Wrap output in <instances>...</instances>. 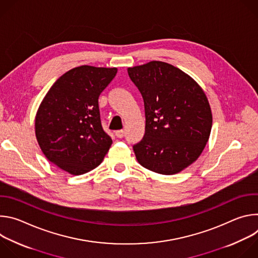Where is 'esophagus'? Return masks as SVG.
I'll list each match as a JSON object with an SVG mask.
<instances>
[{
    "instance_id": "esophagus-1",
    "label": "esophagus",
    "mask_w": 258,
    "mask_h": 258,
    "mask_svg": "<svg viewBox=\"0 0 258 258\" xmlns=\"http://www.w3.org/2000/svg\"><path fill=\"white\" fill-rule=\"evenodd\" d=\"M115 136L117 138H122L124 136V131L123 130H119V131H116L115 132Z\"/></svg>"
}]
</instances>
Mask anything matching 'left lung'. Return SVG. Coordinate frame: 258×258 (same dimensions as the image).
<instances>
[{
  "label": "left lung",
  "mask_w": 258,
  "mask_h": 258,
  "mask_svg": "<svg viewBox=\"0 0 258 258\" xmlns=\"http://www.w3.org/2000/svg\"><path fill=\"white\" fill-rule=\"evenodd\" d=\"M145 104L143 140L134 146L138 162L160 174L194 163L208 142L212 113L203 89L186 72L162 61L128 67Z\"/></svg>",
  "instance_id": "obj_1"
}]
</instances>
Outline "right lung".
Wrapping results in <instances>:
<instances>
[{"mask_svg":"<svg viewBox=\"0 0 258 258\" xmlns=\"http://www.w3.org/2000/svg\"><path fill=\"white\" fill-rule=\"evenodd\" d=\"M117 68L82 65L61 76L41 102L35 138L46 158L72 175L101 164L112 144L103 130L98 99Z\"/></svg>","mask_w":258,"mask_h":258,"instance_id":"obj_1","label":"right lung"}]
</instances>
